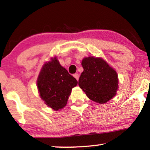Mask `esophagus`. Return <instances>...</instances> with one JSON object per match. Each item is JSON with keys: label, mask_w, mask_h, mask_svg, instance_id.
Masks as SVG:
<instances>
[{"label": "esophagus", "mask_w": 150, "mask_h": 150, "mask_svg": "<svg viewBox=\"0 0 150 150\" xmlns=\"http://www.w3.org/2000/svg\"><path fill=\"white\" fill-rule=\"evenodd\" d=\"M73 76H74V77H75V79H77V81L79 80V74H77V73H75V74H74V75H73Z\"/></svg>", "instance_id": "1"}]
</instances>
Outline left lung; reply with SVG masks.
<instances>
[{
  "instance_id": "obj_1",
  "label": "left lung",
  "mask_w": 150,
  "mask_h": 150,
  "mask_svg": "<svg viewBox=\"0 0 150 150\" xmlns=\"http://www.w3.org/2000/svg\"><path fill=\"white\" fill-rule=\"evenodd\" d=\"M81 65L84 71L78 84L89 99L103 104L115 96L118 88L117 75L105 60L89 57L82 60Z\"/></svg>"
}]
</instances>
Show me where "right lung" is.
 Returning a JSON list of instances; mask_svg holds the SVG:
<instances>
[{
    "label": "right lung",
    "instance_id": "right-lung-1",
    "mask_svg": "<svg viewBox=\"0 0 150 150\" xmlns=\"http://www.w3.org/2000/svg\"><path fill=\"white\" fill-rule=\"evenodd\" d=\"M77 84L76 79L60 65L56 57L43 65L37 79L41 99L55 111L65 107L72 88Z\"/></svg>",
    "mask_w": 150,
    "mask_h": 150
}]
</instances>
